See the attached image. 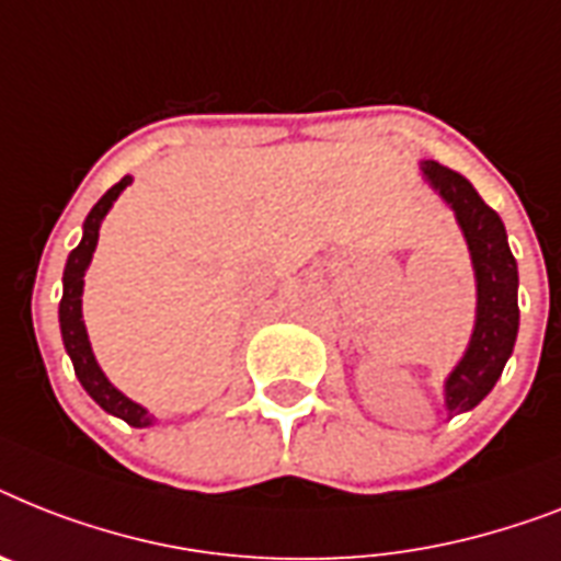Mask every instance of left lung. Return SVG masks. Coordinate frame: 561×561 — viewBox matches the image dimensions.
I'll use <instances>...</instances> for the list:
<instances>
[{"instance_id": "obj_1", "label": "left lung", "mask_w": 561, "mask_h": 561, "mask_svg": "<svg viewBox=\"0 0 561 561\" xmlns=\"http://www.w3.org/2000/svg\"><path fill=\"white\" fill-rule=\"evenodd\" d=\"M423 175L455 209L478 279V317L470 348L446 380V409L453 414L478 407L502 377L518 334V271L499 213L486 207L463 175L438 161H423Z\"/></svg>"}]
</instances>
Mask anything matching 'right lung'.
Here are the masks:
<instances>
[{
	"label": "right lung",
	"mask_w": 561,
	"mask_h": 561,
	"mask_svg": "<svg viewBox=\"0 0 561 561\" xmlns=\"http://www.w3.org/2000/svg\"><path fill=\"white\" fill-rule=\"evenodd\" d=\"M131 178H121L112 190H108L103 198H100L94 207H91L89 218H85L83 225V241L77 244L71 253H68L66 262V273H62V299H59V328H62V343H66V352L75 363V375L80 377V383L83 389L89 391L91 398L98 400L100 407L106 409L108 414H117L123 421L129 423V426H152V414L147 412L138 403H131L129 398H123L121 391L115 386L108 383L106 375L100 371L98 359L91 354L89 345V334H85L83 325V311H80V296H83V276L85 267L91 262V253L98 248V236H100V221L108 213L112 202H115L121 190L129 184Z\"/></svg>",
	"instance_id": "1"
}]
</instances>
